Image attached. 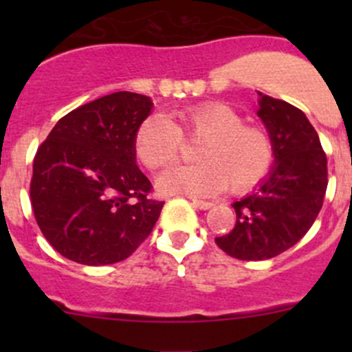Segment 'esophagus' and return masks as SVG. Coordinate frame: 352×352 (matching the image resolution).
Here are the masks:
<instances>
[{"label":"esophagus","instance_id":"1","mask_svg":"<svg viewBox=\"0 0 352 352\" xmlns=\"http://www.w3.org/2000/svg\"><path fill=\"white\" fill-rule=\"evenodd\" d=\"M192 204H194V208L202 209V211H206V209L212 208V202H208V201H197V199H194Z\"/></svg>","mask_w":352,"mask_h":352}]
</instances>
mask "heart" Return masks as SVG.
Segmentation results:
<instances>
[{"label":"heart","instance_id":"heart-1","mask_svg":"<svg viewBox=\"0 0 352 352\" xmlns=\"http://www.w3.org/2000/svg\"><path fill=\"white\" fill-rule=\"evenodd\" d=\"M184 140L202 141L196 165L177 166L158 179L166 194L208 197L221 192L243 194L255 189L271 173L276 148L271 134L261 126L245 124V117L221 102L192 105L173 122L151 113L138 126L134 153L148 170H165L182 155Z\"/></svg>","mask_w":352,"mask_h":352}]
</instances>
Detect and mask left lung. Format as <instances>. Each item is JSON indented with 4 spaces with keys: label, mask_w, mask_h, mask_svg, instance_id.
<instances>
[{
    "label": "left lung",
    "mask_w": 352,
    "mask_h": 352,
    "mask_svg": "<svg viewBox=\"0 0 352 352\" xmlns=\"http://www.w3.org/2000/svg\"><path fill=\"white\" fill-rule=\"evenodd\" d=\"M257 116L276 148V165L250 196L233 202L236 225L214 242L239 261H265L303 239L324 204L327 156L303 112L258 91Z\"/></svg>",
    "instance_id": "1"
}]
</instances>
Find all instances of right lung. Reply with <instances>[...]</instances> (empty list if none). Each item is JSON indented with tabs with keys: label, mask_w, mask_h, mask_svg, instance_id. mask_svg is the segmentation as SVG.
Returning a JSON list of instances; mask_svg holds the SVG:
<instances>
[{
	"label": "right lung",
	"mask_w": 352,
	"mask_h": 352,
	"mask_svg": "<svg viewBox=\"0 0 352 352\" xmlns=\"http://www.w3.org/2000/svg\"><path fill=\"white\" fill-rule=\"evenodd\" d=\"M150 97L116 91L71 110L38 146L30 180L35 221L69 261L107 265L150 236L165 202L136 165L134 134Z\"/></svg>",
	"instance_id": "right-lung-1"
}]
</instances>
